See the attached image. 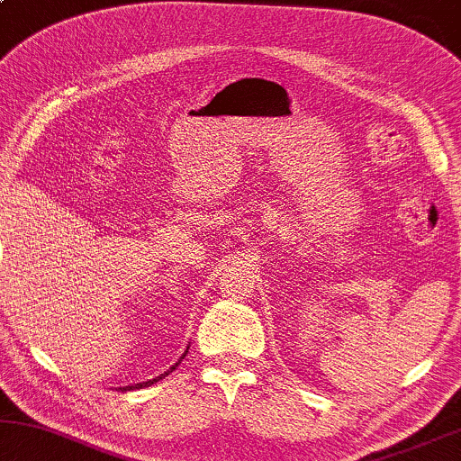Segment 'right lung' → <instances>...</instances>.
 Segmentation results:
<instances>
[{
	"mask_svg": "<svg viewBox=\"0 0 461 461\" xmlns=\"http://www.w3.org/2000/svg\"><path fill=\"white\" fill-rule=\"evenodd\" d=\"M187 348H190V347H187ZM187 348H185V353H187ZM185 353H184V355H181V357H179V361H177V363H175V366H173V367H168L165 374H160V375H157V378H152V380H148V382H140V384H133V386H121V388H119V391H133V388H144V386H152V384H157V382H158V380H163V378H165V375H168V374H171V372H173V369L179 366V363H181V359H184V357H185Z\"/></svg>",
	"mask_w": 461,
	"mask_h": 461,
	"instance_id": "add662e5",
	"label": "right lung"
}]
</instances>
